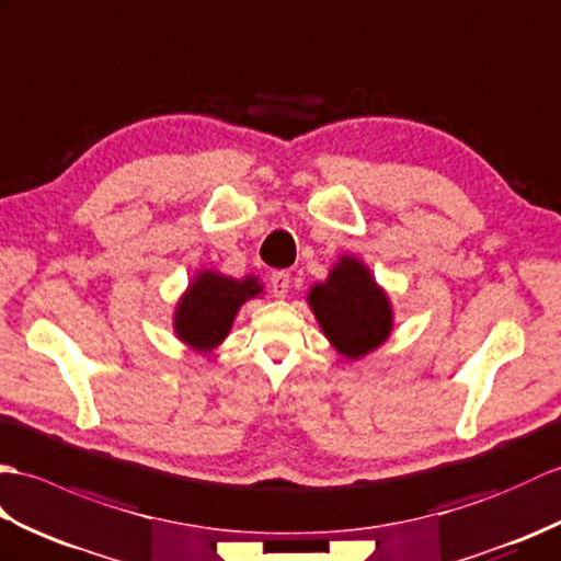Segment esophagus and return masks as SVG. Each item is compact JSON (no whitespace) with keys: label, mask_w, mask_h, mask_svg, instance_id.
<instances>
[{"label":"esophagus","mask_w":561,"mask_h":561,"mask_svg":"<svg viewBox=\"0 0 561 561\" xmlns=\"http://www.w3.org/2000/svg\"><path fill=\"white\" fill-rule=\"evenodd\" d=\"M290 288V273L288 271H276L271 276V293L273 297H285Z\"/></svg>","instance_id":"esophagus-1"}]
</instances>
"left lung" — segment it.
I'll return each instance as SVG.
<instances>
[{
    "label": "left lung",
    "mask_w": 561,
    "mask_h": 561,
    "mask_svg": "<svg viewBox=\"0 0 561 561\" xmlns=\"http://www.w3.org/2000/svg\"><path fill=\"white\" fill-rule=\"evenodd\" d=\"M321 333L335 353L359 359L381 347L393 331L391 297L363 259L341 254L329 276L307 293Z\"/></svg>",
    "instance_id": "8db88e82"
}]
</instances>
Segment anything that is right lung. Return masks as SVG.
I'll return each mask as SVG.
<instances>
[{"mask_svg":"<svg viewBox=\"0 0 561 561\" xmlns=\"http://www.w3.org/2000/svg\"><path fill=\"white\" fill-rule=\"evenodd\" d=\"M264 295V283L254 273L242 278L214 268L196 271L172 312V331L190 351L208 355L228 339L234 317L244 302Z\"/></svg>","mask_w":561,"mask_h":561,"instance_id":"add662e5","label":"right lung"}]
</instances>
